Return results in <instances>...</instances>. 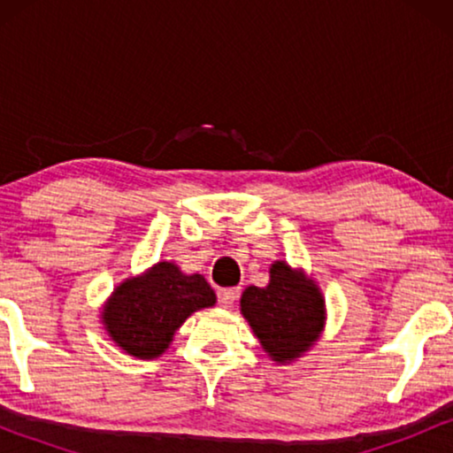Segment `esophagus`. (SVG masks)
<instances>
[{"instance_id":"esophagus-1","label":"esophagus","mask_w":453,"mask_h":453,"mask_svg":"<svg viewBox=\"0 0 453 453\" xmlns=\"http://www.w3.org/2000/svg\"><path fill=\"white\" fill-rule=\"evenodd\" d=\"M239 295H241V288H239V287H237V288H220V290H219V301H220V305H222V307H233L234 303H237Z\"/></svg>"}]
</instances>
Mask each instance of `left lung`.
<instances>
[{
  "label": "left lung",
  "mask_w": 453,
  "mask_h": 453,
  "mask_svg": "<svg viewBox=\"0 0 453 453\" xmlns=\"http://www.w3.org/2000/svg\"><path fill=\"white\" fill-rule=\"evenodd\" d=\"M241 311L278 363L305 352L324 326V299L318 287L284 262L272 265L268 287L245 288Z\"/></svg>",
  "instance_id": "8db88e82"
}]
</instances>
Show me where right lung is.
Masks as SVG:
<instances>
[{"mask_svg": "<svg viewBox=\"0 0 453 453\" xmlns=\"http://www.w3.org/2000/svg\"><path fill=\"white\" fill-rule=\"evenodd\" d=\"M214 303V290L202 274H181L175 264L160 262L144 278L123 282L103 319L117 346L138 358H157L191 313Z\"/></svg>", "mask_w": 453, "mask_h": 453, "instance_id": "right-lung-1", "label": "right lung"}]
</instances>
